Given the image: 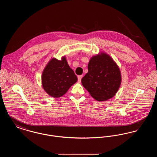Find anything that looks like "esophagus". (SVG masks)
I'll return each instance as SVG.
<instances>
[{"label": "esophagus", "mask_w": 157, "mask_h": 157, "mask_svg": "<svg viewBox=\"0 0 157 157\" xmlns=\"http://www.w3.org/2000/svg\"><path fill=\"white\" fill-rule=\"evenodd\" d=\"M82 77H83L82 75H79V76H78V81H79V82H81V81Z\"/></svg>", "instance_id": "obj_1"}]
</instances>
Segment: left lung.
<instances>
[{
    "instance_id": "8db88e82",
    "label": "left lung",
    "mask_w": 157,
    "mask_h": 157,
    "mask_svg": "<svg viewBox=\"0 0 157 157\" xmlns=\"http://www.w3.org/2000/svg\"><path fill=\"white\" fill-rule=\"evenodd\" d=\"M88 72L81 80L82 85L98 101L113 97L122 81L120 67L108 53L100 52L91 57Z\"/></svg>"
}]
</instances>
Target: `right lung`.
I'll use <instances>...</instances> for the list:
<instances>
[{
  "label": "right lung",
  "mask_w": 157,
  "mask_h": 157,
  "mask_svg": "<svg viewBox=\"0 0 157 157\" xmlns=\"http://www.w3.org/2000/svg\"><path fill=\"white\" fill-rule=\"evenodd\" d=\"M78 81L65 56L61 60L53 58L46 65L42 74V85L45 92L53 98H59Z\"/></svg>",
  "instance_id": "right-lung-1"
}]
</instances>
